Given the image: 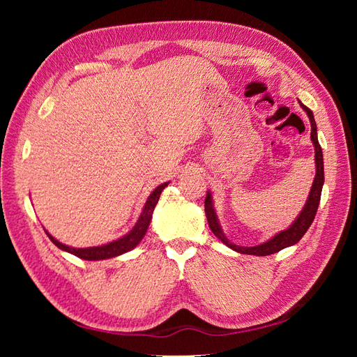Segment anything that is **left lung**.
Instances as JSON below:
<instances>
[{"label": "left lung", "mask_w": 357, "mask_h": 357, "mask_svg": "<svg viewBox=\"0 0 357 357\" xmlns=\"http://www.w3.org/2000/svg\"><path fill=\"white\" fill-rule=\"evenodd\" d=\"M299 104L310 117L311 142H312V144H314V152H316V159H314L316 160V177H314V181H312V186H311V190H310V195L307 198L305 207L302 208V211L299 213L296 220L291 223L287 229L278 232L277 235H274L273 238L268 240L266 243L255 245V247L235 245L225 236V234L220 228V225H219L218 215H215V211H214V207H213L211 193L207 192V197H205V215H207L210 229L223 244H226L235 252L243 253V255H253V256L274 255L280 250H283V248H286V247L296 244L302 238V236H304V234L308 231L312 220H314V218H316L317 207H319V202H320V195H321V188H323V183H325V171H323V153H321V147H320L319 139H317V125H316V121H314V114H312V112L308 109L307 105H304L301 101H299Z\"/></svg>", "instance_id": "left-lung-1"}]
</instances>
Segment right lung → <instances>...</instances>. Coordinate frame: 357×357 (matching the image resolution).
<instances>
[{"label": "right lung", "instance_id": "add662e5", "mask_svg": "<svg viewBox=\"0 0 357 357\" xmlns=\"http://www.w3.org/2000/svg\"><path fill=\"white\" fill-rule=\"evenodd\" d=\"M168 183L169 181L162 183V185H159L152 193H150V197L147 198L144 207H143V211H142V214H139V218H138L134 228L126 235H123L122 238L114 240L109 244L96 245V247H86V248H74V247L59 243L56 238H53V236L47 231H46V234L52 240V243L56 247H59L61 250L68 252L80 259H84V261H101V259H110V257L121 256L129 250H132V248L137 247L139 244V241L143 240V236L147 232L149 225H150V222H152V214H153V210L159 201L160 193L168 186Z\"/></svg>", "mask_w": 357, "mask_h": 357}]
</instances>
